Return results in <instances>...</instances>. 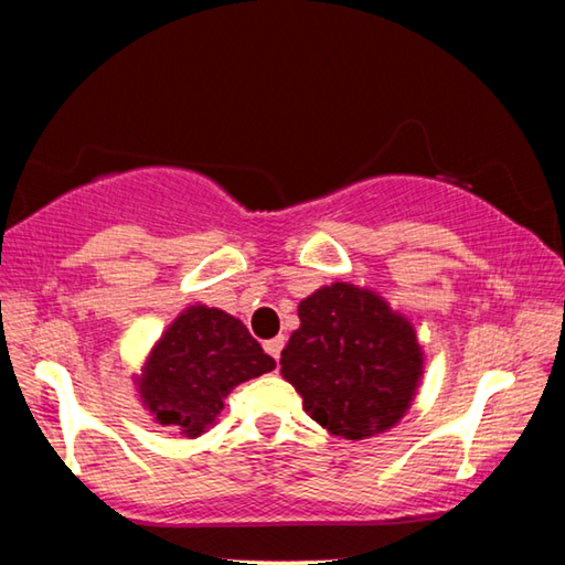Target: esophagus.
<instances>
[{
	"label": "esophagus",
	"mask_w": 565,
	"mask_h": 565,
	"mask_svg": "<svg viewBox=\"0 0 565 565\" xmlns=\"http://www.w3.org/2000/svg\"><path fill=\"white\" fill-rule=\"evenodd\" d=\"M264 349H266V353H269L271 359H276L279 361L281 359V349H284V337H276V339H269L264 343Z\"/></svg>",
	"instance_id": "1"
}]
</instances>
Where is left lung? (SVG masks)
I'll return each instance as SVG.
<instances>
[{"mask_svg": "<svg viewBox=\"0 0 565 565\" xmlns=\"http://www.w3.org/2000/svg\"><path fill=\"white\" fill-rule=\"evenodd\" d=\"M281 376L329 434L361 441L394 428L424 379L414 323L374 289L333 281L299 303Z\"/></svg>", "mask_w": 565, "mask_h": 565, "instance_id": "1", "label": "left lung"}]
</instances>
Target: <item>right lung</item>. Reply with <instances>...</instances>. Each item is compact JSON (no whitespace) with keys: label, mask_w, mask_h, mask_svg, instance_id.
I'll list each match as a JSON object with an SVG mask.
<instances>
[{"label":"right lung","mask_w":565,"mask_h":565,"mask_svg":"<svg viewBox=\"0 0 565 565\" xmlns=\"http://www.w3.org/2000/svg\"><path fill=\"white\" fill-rule=\"evenodd\" d=\"M248 329L216 306H186L134 374L141 406L171 434L196 438L212 428L224 398L248 379L274 371Z\"/></svg>","instance_id":"right-lung-1"}]
</instances>
